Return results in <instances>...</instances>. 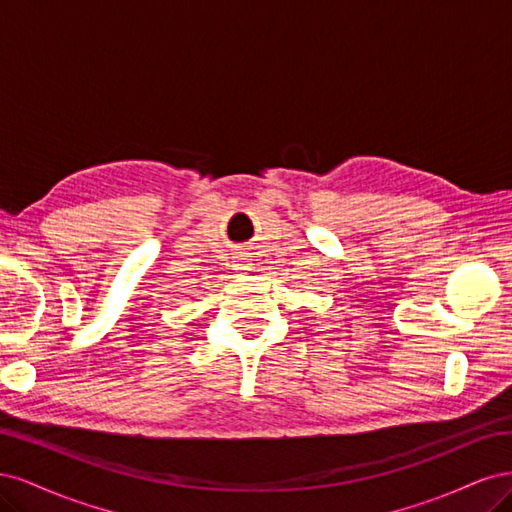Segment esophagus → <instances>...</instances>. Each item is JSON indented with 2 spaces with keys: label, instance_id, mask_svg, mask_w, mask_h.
Listing matches in <instances>:
<instances>
[{
  "label": "esophagus",
  "instance_id": "1",
  "mask_svg": "<svg viewBox=\"0 0 512 512\" xmlns=\"http://www.w3.org/2000/svg\"><path fill=\"white\" fill-rule=\"evenodd\" d=\"M235 267H237L239 271H250V269H252L250 256H247V254H239V256L235 258Z\"/></svg>",
  "mask_w": 512,
  "mask_h": 512
}]
</instances>
